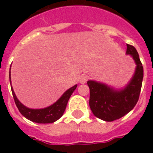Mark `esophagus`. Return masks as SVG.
I'll return each mask as SVG.
<instances>
[{
	"mask_svg": "<svg viewBox=\"0 0 153 153\" xmlns=\"http://www.w3.org/2000/svg\"><path fill=\"white\" fill-rule=\"evenodd\" d=\"M88 76L87 75H81V76L79 77V81L80 83H85L88 81Z\"/></svg>",
	"mask_w": 153,
	"mask_h": 153,
	"instance_id": "esophagus-1",
	"label": "esophagus"
}]
</instances>
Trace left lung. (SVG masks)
<instances>
[{
    "label": "left lung",
    "instance_id": "8db88e82",
    "mask_svg": "<svg viewBox=\"0 0 153 153\" xmlns=\"http://www.w3.org/2000/svg\"><path fill=\"white\" fill-rule=\"evenodd\" d=\"M126 53L131 55L137 65L131 81L124 89L115 91L102 83L88 81L90 89L89 106L93 115L105 121L121 118L137 104L143 78V67L135 47L127 44Z\"/></svg>",
    "mask_w": 153,
    "mask_h": 153
}]
</instances>
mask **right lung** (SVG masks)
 <instances>
[{
	"label": "right lung",
	"mask_w": 153,
	"mask_h": 153,
	"mask_svg": "<svg viewBox=\"0 0 153 153\" xmlns=\"http://www.w3.org/2000/svg\"><path fill=\"white\" fill-rule=\"evenodd\" d=\"M76 88L77 85H74L72 88H70V89L67 90L66 92L61 96L60 99L58 100L56 102L54 103L53 105L48 106L47 108H44V109L37 110L29 109L28 107L24 106L17 99L12 87L11 91L15 105L18 107L19 112L21 113L25 118H27L33 122H35V123H38V124H48V123H53V122L56 121L58 119H60L62 116L66 108L68 101Z\"/></svg>",
	"instance_id": "1"
}]
</instances>
